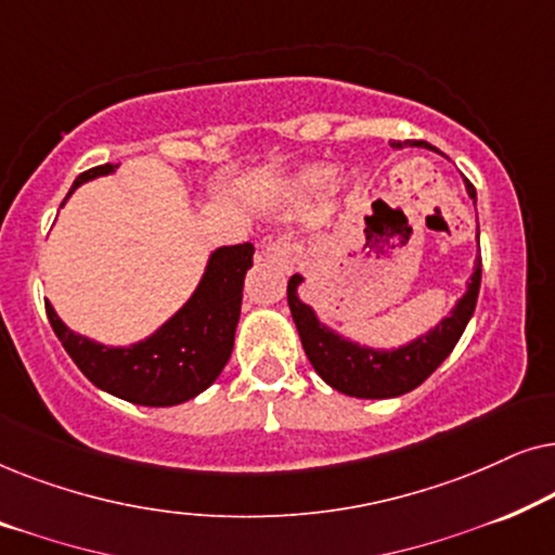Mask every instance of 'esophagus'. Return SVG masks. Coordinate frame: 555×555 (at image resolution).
<instances>
[{
	"label": "esophagus",
	"mask_w": 555,
	"mask_h": 555,
	"mask_svg": "<svg viewBox=\"0 0 555 555\" xmlns=\"http://www.w3.org/2000/svg\"><path fill=\"white\" fill-rule=\"evenodd\" d=\"M264 255L278 264H293L295 255H298V247H295V242L291 237H270L264 242Z\"/></svg>",
	"instance_id": "obj_1"
}]
</instances>
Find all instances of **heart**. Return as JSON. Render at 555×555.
Segmentation results:
<instances>
[{
  "mask_svg": "<svg viewBox=\"0 0 555 555\" xmlns=\"http://www.w3.org/2000/svg\"><path fill=\"white\" fill-rule=\"evenodd\" d=\"M333 181V171L331 169H310L302 173V186L308 189H323Z\"/></svg>",
  "mask_w": 555,
  "mask_h": 555,
  "instance_id": "1",
  "label": "heart"
}]
</instances>
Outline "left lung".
<instances>
[{"label": "left lung", "instance_id": "left-lung-1", "mask_svg": "<svg viewBox=\"0 0 555 555\" xmlns=\"http://www.w3.org/2000/svg\"><path fill=\"white\" fill-rule=\"evenodd\" d=\"M401 146V143H393ZM412 146H429L427 141H414ZM467 192L475 199V186L467 181ZM482 280V255L475 260V272L469 278V287L465 298L457 302L450 318H444L435 331L427 336L416 338L399 351L384 353V351H369V348H359L348 340L333 336V333L315 321L313 310L306 302L298 300L300 275H293L287 280V306H291L295 328L300 333L302 348H306L308 361L313 363L318 376L325 384L340 393L359 399H391L401 397V393L412 391L422 382L435 374V369L442 363L465 331V325L475 313L477 293H480Z\"/></svg>", "mask_w": 555, "mask_h": 555}]
</instances>
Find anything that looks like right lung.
<instances>
[{"mask_svg": "<svg viewBox=\"0 0 555 555\" xmlns=\"http://www.w3.org/2000/svg\"><path fill=\"white\" fill-rule=\"evenodd\" d=\"M108 171H113L111 164L82 171L73 189ZM253 242L219 247L192 300L164 328L131 348H105L75 336L55 315L50 302H44V310L67 356L98 389L131 404L173 406L207 389L230 361L242 287L245 272L253 268Z\"/></svg>", "mask_w": 555, "mask_h": 555, "instance_id": "obj_1", "label": "right lung"}]
</instances>
